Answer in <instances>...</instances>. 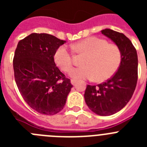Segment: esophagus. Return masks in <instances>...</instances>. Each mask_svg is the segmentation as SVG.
I'll return each mask as SVG.
<instances>
[{
	"label": "esophagus",
	"instance_id": "34e87169",
	"mask_svg": "<svg viewBox=\"0 0 147 147\" xmlns=\"http://www.w3.org/2000/svg\"><path fill=\"white\" fill-rule=\"evenodd\" d=\"M71 83L73 85H76V80H71Z\"/></svg>",
	"mask_w": 147,
	"mask_h": 147
}]
</instances>
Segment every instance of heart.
Wrapping results in <instances>:
<instances>
[{
	"label": "heart",
	"instance_id": "b5f03b06",
	"mask_svg": "<svg viewBox=\"0 0 147 147\" xmlns=\"http://www.w3.org/2000/svg\"><path fill=\"white\" fill-rule=\"evenodd\" d=\"M76 52L85 54L82 66L75 67L70 75L76 80H91L103 82L113 76L121 62V51L117 45L107 43L105 40L90 37L73 45ZM54 61L65 72H69L73 66L71 51L62 45L54 53Z\"/></svg>",
	"mask_w": 147,
	"mask_h": 147
}]
</instances>
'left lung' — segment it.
<instances>
[{"instance_id": "1", "label": "left lung", "mask_w": 147, "mask_h": 147, "mask_svg": "<svg viewBox=\"0 0 147 147\" xmlns=\"http://www.w3.org/2000/svg\"><path fill=\"white\" fill-rule=\"evenodd\" d=\"M101 32L121 49V62L117 72L107 82L97 86L88 85L84 96L90 110L107 116L120 111L132 98L137 84L138 62L136 49L124 34L110 28Z\"/></svg>"}]
</instances>
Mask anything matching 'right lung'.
<instances>
[{"label": "right lung", "instance_id": "1", "mask_svg": "<svg viewBox=\"0 0 147 147\" xmlns=\"http://www.w3.org/2000/svg\"><path fill=\"white\" fill-rule=\"evenodd\" d=\"M65 42L49 34L33 33L19 41L15 50L17 86L25 102L39 113L60 112L73 87L54 59L56 50Z\"/></svg>", "mask_w": 147, "mask_h": 147}]
</instances>
